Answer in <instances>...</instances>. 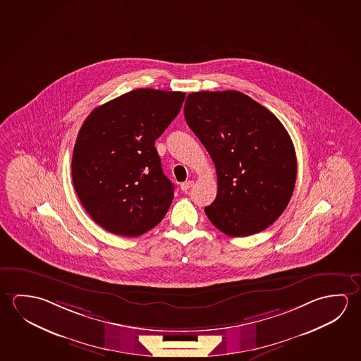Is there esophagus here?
Returning a JSON list of instances; mask_svg holds the SVG:
<instances>
[{"instance_id": "34e87169", "label": "esophagus", "mask_w": 361, "mask_h": 361, "mask_svg": "<svg viewBox=\"0 0 361 361\" xmlns=\"http://www.w3.org/2000/svg\"><path fill=\"white\" fill-rule=\"evenodd\" d=\"M192 185H194V181H186V183H181V190L183 191H188L190 188H192Z\"/></svg>"}]
</instances>
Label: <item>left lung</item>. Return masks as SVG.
Returning <instances> with one entry per match:
<instances>
[{
  "instance_id": "left-lung-1",
  "label": "left lung",
  "mask_w": 361,
  "mask_h": 361,
  "mask_svg": "<svg viewBox=\"0 0 361 361\" xmlns=\"http://www.w3.org/2000/svg\"><path fill=\"white\" fill-rule=\"evenodd\" d=\"M183 114L216 169L218 194L205 207L209 220L229 237L267 229L288 205L297 176L283 124L237 90L190 93Z\"/></svg>"
}]
</instances>
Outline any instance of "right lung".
Instances as JSON below:
<instances>
[{"instance_id":"1","label":"right lung","mask_w":361,"mask_h":361,"mask_svg":"<svg viewBox=\"0 0 361 361\" xmlns=\"http://www.w3.org/2000/svg\"><path fill=\"white\" fill-rule=\"evenodd\" d=\"M186 93L140 88L97 106L73 151L74 189L103 229L138 237L164 219L173 185L154 141L178 116Z\"/></svg>"}]
</instances>
